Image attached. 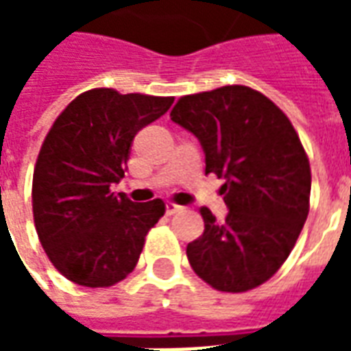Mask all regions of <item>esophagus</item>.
<instances>
[{
    "label": "esophagus",
    "instance_id": "34e87169",
    "mask_svg": "<svg viewBox=\"0 0 351 351\" xmlns=\"http://www.w3.org/2000/svg\"><path fill=\"white\" fill-rule=\"evenodd\" d=\"M180 210H182V206L175 205V203H167V205H165V213H167V216H175V214L180 213Z\"/></svg>",
    "mask_w": 351,
    "mask_h": 351
}]
</instances>
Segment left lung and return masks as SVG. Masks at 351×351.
Returning <instances> with one entry per match:
<instances>
[{
	"label": "left lung",
	"mask_w": 351,
	"mask_h": 351,
	"mask_svg": "<svg viewBox=\"0 0 351 351\" xmlns=\"http://www.w3.org/2000/svg\"><path fill=\"white\" fill-rule=\"evenodd\" d=\"M171 120L205 152V175L226 182V221L201 208L205 233L186 256L199 278L241 293L278 271L308 216L310 165L287 116L263 93L223 86L180 97Z\"/></svg>",
	"instance_id": "1"
}]
</instances>
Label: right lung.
<instances>
[{
    "label": "right lung",
    "instance_id": "add662e5",
    "mask_svg": "<svg viewBox=\"0 0 351 351\" xmlns=\"http://www.w3.org/2000/svg\"><path fill=\"white\" fill-rule=\"evenodd\" d=\"M173 101L95 88L73 99L50 128L34 171V220L47 256L67 280L107 287L135 269L165 203H133L110 186L128 169L135 135Z\"/></svg>",
    "mask_w": 351,
    "mask_h": 351
}]
</instances>
